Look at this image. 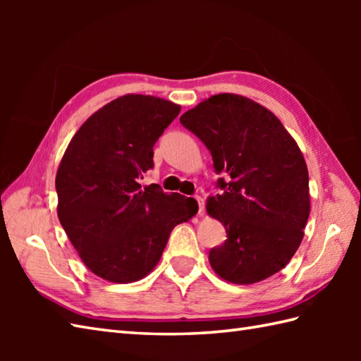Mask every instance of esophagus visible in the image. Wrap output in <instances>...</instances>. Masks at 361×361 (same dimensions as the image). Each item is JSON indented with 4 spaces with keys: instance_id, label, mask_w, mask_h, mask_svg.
<instances>
[{
    "instance_id": "esophagus-1",
    "label": "esophagus",
    "mask_w": 361,
    "mask_h": 361,
    "mask_svg": "<svg viewBox=\"0 0 361 361\" xmlns=\"http://www.w3.org/2000/svg\"><path fill=\"white\" fill-rule=\"evenodd\" d=\"M195 200H197V203H198V214H203V209H204V200H203V198H202L200 195H197V197H195Z\"/></svg>"
}]
</instances>
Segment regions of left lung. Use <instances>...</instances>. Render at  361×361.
<instances>
[{
	"instance_id": "left-lung-1",
	"label": "left lung",
	"mask_w": 361,
	"mask_h": 361,
	"mask_svg": "<svg viewBox=\"0 0 361 361\" xmlns=\"http://www.w3.org/2000/svg\"><path fill=\"white\" fill-rule=\"evenodd\" d=\"M180 122L226 176L219 180L221 192L206 202L228 237L209 251L212 270L239 286L281 271L301 245L310 214L307 164L293 136L264 105L233 93L204 99Z\"/></svg>"
}]
</instances>
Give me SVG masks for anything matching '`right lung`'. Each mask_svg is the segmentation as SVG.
<instances>
[{"label": "right lung", "instance_id": "add662e5", "mask_svg": "<svg viewBox=\"0 0 361 361\" xmlns=\"http://www.w3.org/2000/svg\"><path fill=\"white\" fill-rule=\"evenodd\" d=\"M180 110L155 96H121L91 114L68 144L56 175L57 216L99 278H145L172 229L198 211L194 198L140 183L153 167V145Z\"/></svg>", "mask_w": 361, "mask_h": 361}]
</instances>
